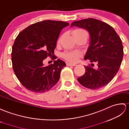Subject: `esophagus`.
<instances>
[{
    "mask_svg": "<svg viewBox=\"0 0 129 129\" xmlns=\"http://www.w3.org/2000/svg\"><path fill=\"white\" fill-rule=\"evenodd\" d=\"M67 66H76V64H71V63H67Z\"/></svg>",
    "mask_w": 129,
    "mask_h": 129,
    "instance_id": "34e87169",
    "label": "esophagus"
}]
</instances>
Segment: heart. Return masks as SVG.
<instances>
[{
  "label": "heart",
  "mask_w": 129,
  "mask_h": 129,
  "mask_svg": "<svg viewBox=\"0 0 129 129\" xmlns=\"http://www.w3.org/2000/svg\"><path fill=\"white\" fill-rule=\"evenodd\" d=\"M87 33L86 31L82 29H76L72 32L73 36H75L79 34ZM60 42V39L58 40V42ZM82 56V53L79 51H66L62 53V57L67 60V61L71 63H76L78 62L79 58Z\"/></svg>",
  "instance_id": "1"
}]
</instances>
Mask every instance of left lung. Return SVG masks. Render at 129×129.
Returning a JSON list of instances; mask_svg holds the SVG:
<instances>
[{"label": "left lung", "instance_id": "8db88e82", "mask_svg": "<svg viewBox=\"0 0 129 129\" xmlns=\"http://www.w3.org/2000/svg\"><path fill=\"white\" fill-rule=\"evenodd\" d=\"M76 26L87 30L89 34V45L84 59L97 63L98 68L85 66L84 75L77 80L83 86L96 89L107 85L120 67L123 47L120 37L110 25L97 19L89 18L73 22Z\"/></svg>", "mask_w": 129, "mask_h": 129}]
</instances>
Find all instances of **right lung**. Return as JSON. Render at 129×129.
<instances>
[{
  "label": "right lung",
  "mask_w": 129,
  "mask_h": 129,
  "mask_svg": "<svg viewBox=\"0 0 129 129\" xmlns=\"http://www.w3.org/2000/svg\"><path fill=\"white\" fill-rule=\"evenodd\" d=\"M69 25L61 21H40L25 28L16 37L11 52L13 68L27 89L44 93L58 81L66 63L58 59L53 64L45 66L43 61L53 56L61 31Z\"/></svg>",
  "instance_id": "1"
}]
</instances>
